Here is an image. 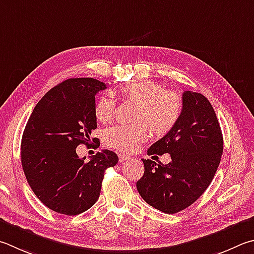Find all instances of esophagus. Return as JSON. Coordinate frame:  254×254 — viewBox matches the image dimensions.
I'll return each instance as SVG.
<instances>
[{"mask_svg":"<svg viewBox=\"0 0 254 254\" xmlns=\"http://www.w3.org/2000/svg\"><path fill=\"white\" fill-rule=\"evenodd\" d=\"M130 159H131L130 155H127V154H119L120 162H124V161H127V160H130Z\"/></svg>","mask_w":254,"mask_h":254,"instance_id":"1","label":"esophagus"}]
</instances>
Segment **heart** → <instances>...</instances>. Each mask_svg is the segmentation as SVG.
<instances>
[{"instance_id":"heart-1","label":"heart","mask_w":254,"mask_h":254,"mask_svg":"<svg viewBox=\"0 0 254 254\" xmlns=\"http://www.w3.org/2000/svg\"><path fill=\"white\" fill-rule=\"evenodd\" d=\"M123 98L136 103L132 114L134 123L105 128L103 144L111 149L131 152L144 141L151 130L155 136H164L178 123L182 113L183 100L178 92L165 90L162 84L152 80H137L121 86ZM115 101L101 96L94 105V117L101 123L113 119Z\"/></svg>"}]
</instances>
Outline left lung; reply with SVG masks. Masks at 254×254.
I'll list each match as a JSON object with an SVG mask.
<instances>
[{
	"label": "left lung",
	"instance_id": "1",
	"mask_svg": "<svg viewBox=\"0 0 254 254\" xmlns=\"http://www.w3.org/2000/svg\"><path fill=\"white\" fill-rule=\"evenodd\" d=\"M178 123L147 150L149 155L169 153L171 162L142 159L144 174L136 182L142 199L164 213L190 206L203 194L218 170L223 136L213 108L204 95L186 91Z\"/></svg>",
	"mask_w": 254,
	"mask_h": 254
}]
</instances>
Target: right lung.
<instances>
[{
    "label": "right lung",
    "instance_id": "add662e5",
    "mask_svg": "<svg viewBox=\"0 0 254 254\" xmlns=\"http://www.w3.org/2000/svg\"><path fill=\"white\" fill-rule=\"evenodd\" d=\"M107 89L92 77L68 79L51 89L32 112L21 143L27 183L49 209L65 215L89 210L98 201L104 171L118 163L113 151L98 152L89 162L76 147L87 145L96 128L95 94Z\"/></svg>",
    "mask_w": 254,
    "mask_h": 254
}]
</instances>
